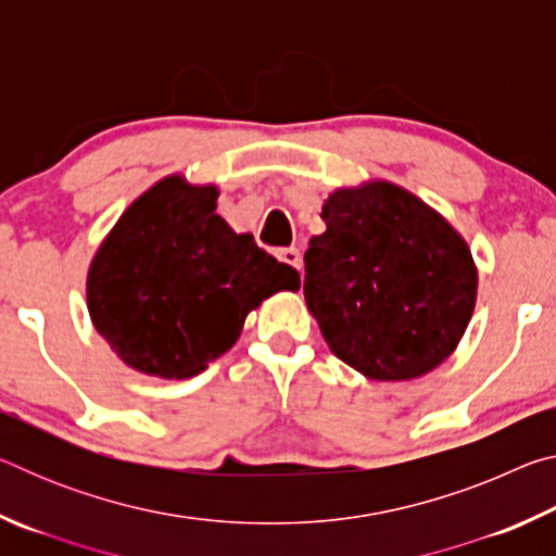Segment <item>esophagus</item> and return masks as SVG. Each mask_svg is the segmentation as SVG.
Here are the masks:
<instances>
[{"label": "esophagus", "instance_id": "obj_1", "mask_svg": "<svg viewBox=\"0 0 556 556\" xmlns=\"http://www.w3.org/2000/svg\"><path fill=\"white\" fill-rule=\"evenodd\" d=\"M277 257H279L281 262H287L289 267L301 269V252H299L296 248H285V250H279V252H277Z\"/></svg>", "mask_w": 556, "mask_h": 556}]
</instances>
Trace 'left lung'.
<instances>
[{
  "label": "left lung",
  "mask_w": 556,
  "mask_h": 556,
  "mask_svg": "<svg viewBox=\"0 0 556 556\" xmlns=\"http://www.w3.org/2000/svg\"><path fill=\"white\" fill-rule=\"evenodd\" d=\"M306 250V306L336 357L375 382H404L456 351L476 308L464 235L384 178L343 186Z\"/></svg>",
  "instance_id": "obj_1"
}]
</instances>
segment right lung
Returning a JSON list of instances; mask_svg holds the SVG:
<instances>
[{"instance_id":"right-lung-1","label":"right lung","mask_w":556,"mask_h":556,"mask_svg":"<svg viewBox=\"0 0 556 556\" xmlns=\"http://www.w3.org/2000/svg\"><path fill=\"white\" fill-rule=\"evenodd\" d=\"M218 195L215 184L164 176L127 205L92 255L90 321L127 368L193 378L230 351L262 301L299 291L294 267L215 213Z\"/></svg>"}]
</instances>
